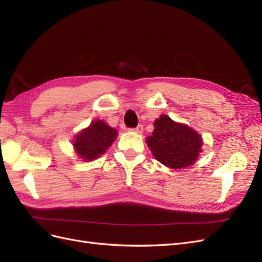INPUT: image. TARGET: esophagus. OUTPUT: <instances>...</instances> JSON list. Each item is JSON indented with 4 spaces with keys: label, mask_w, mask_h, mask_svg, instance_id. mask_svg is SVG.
Returning <instances> with one entry per match:
<instances>
[{
    "label": "esophagus",
    "mask_w": 262,
    "mask_h": 262,
    "mask_svg": "<svg viewBox=\"0 0 262 262\" xmlns=\"http://www.w3.org/2000/svg\"><path fill=\"white\" fill-rule=\"evenodd\" d=\"M130 130L133 131V132H137V133H142V131H143V125L139 124L138 126H136V128H132Z\"/></svg>",
    "instance_id": "esophagus-1"
}]
</instances>
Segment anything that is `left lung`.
Returning a JSON list of instances; mask_svg holds the SVG:
<instances>
[{
	"label": "left lung",
	"instance_id": "8db88e82",
	"mask_svg": "<svg viewBox=\"0 0 262 262\" xmlns=\"http://www.w3.org/2000/svg\"><path fill=\"white\" fill-rule=\"evenodd\" d=\"M153 136L146 143L158 162L172 169L192 165L201 152V137L185 124L173 122L167 116H161L154 122Z\"/></svg>",
	"mask_w": 262,
	"mask_h": 262
}]
</instances>
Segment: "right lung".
I'll return each mask as SVG.
<instances>
[{
	"label": "right lung",
	"instance_id": "1",
	"mask_svg": "<svg viewBox=\"0 0 262 262\" xmlns=\"http://www.w3.org/2000/svg\"><path fill=\"white\" fill-rule=\"evenodd\" d=\"M117 131L101 120L92 122L89 128L77 134L74 141L76 153L86 161L95 160L113 144Z\"/></svg>",
	"mask_w": 262,
	"mask_h": 262
}]
</instances>
